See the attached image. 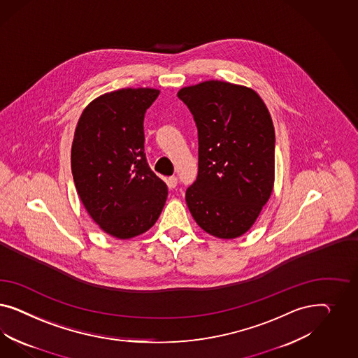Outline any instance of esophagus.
Here are the masks:
<instances>
[{
	"label": "esophagus",
	"mask_w": 358,
	"mask_h": 358,
	"mask_svg": "<svg viewBox=\"0 0 358 358\" xmlns=\"http://www.w3.org/2000/svg\"><path fill=\"white\" fill-rule=\"evenodd\" d=\"M177 182H178V178H177L176 176H172V177H169V178H168V186H169V187H172V189L177 186Z\"/></svg>",
	"instance_id": "34e87169"
}]
</instances>
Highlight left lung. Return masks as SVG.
<instances>
[{
  "label": "left lung",
  "instance_id": "left-lung-1",
  "mask_svg": "<svg viewBox=\"0 0 358 358\" xmlns=\"http://www.w3.org/2000/svg\"><path fill=\"white\" fill-rule=\"evenodd\" d=\"M180 98L198 130V176L186 189L196 224L220 238L250 229L274 185L275 135L269 110L250 87L210 80Z\"/></svg>",
  "mask_w": 358,
  "mask_h": 358
}]
</instances>
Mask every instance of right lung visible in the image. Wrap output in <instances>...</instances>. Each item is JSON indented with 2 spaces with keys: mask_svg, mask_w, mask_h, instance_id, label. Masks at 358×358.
Masks as SVG:
<instances>
[{
  "mask_svg": "<svg viewBox=\"0 0 358 358\" xmlns=\"http://www.w3.org/2000/svg\"><path fill=\"white\" fill-rule=\"evenodd\" d=\"M159 94L152 87L105 93L77 123L71 153L77 193L92 219L114 238L148 231L168 196L144 152V115Z\"/></svg>",
  "mask_w": 358,
  "mask_h": 358,
  "instance_id": "obj_1",
  "label": "right lung"
}]
</instances>
